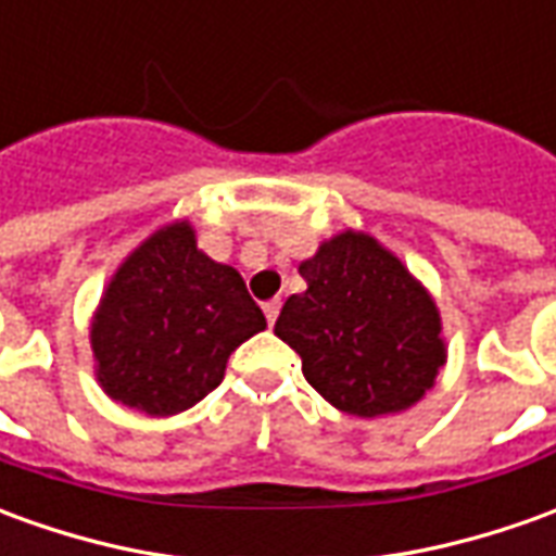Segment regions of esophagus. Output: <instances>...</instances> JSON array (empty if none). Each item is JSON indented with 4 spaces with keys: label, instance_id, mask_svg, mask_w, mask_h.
<instances>
[{
    "label": "esophagus",
    "instance_id": "34e87169",
    "mask_svg": "<svg viewBox=\"0 0 556 556\" xmlns=\"http://www.w3.org/2000/svg\"><path fill=\"white\" fill-rule=\"evenodd\" d=\"M279 301L277 298H274V301H267L265 304V316H267V325H274V321H277V316H279Z\"/></svg>",
    "mask_w": 556,
    "mask_h": 556
}]
</instances>
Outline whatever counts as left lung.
<instances>
[{
	"label": "left lung",
	"mask_w": 556,
	"mask_h": 556,
	"mask_svg": "<svg viewBox=\"0 0 556 556\" xmlns=\"http://www.w3.org/2000/svg\"><path fill=\"white\" fill-rule=\"evenodd\" d=\"M298 270L306 291L286 301L274 333L301 355L306 382L358 418L425 397L445 364L440 309L397 255L343 231Z\"/></svg>",
	"instance_id": "obj_1"
}]
</instances>
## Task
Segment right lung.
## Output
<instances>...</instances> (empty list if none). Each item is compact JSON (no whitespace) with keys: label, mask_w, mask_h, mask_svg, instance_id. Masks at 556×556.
Returning <instances> with one entry per match:
<instances>
[{"label":"right lung","mask_w":556,"mask_h":556,"mask_svg":"<svg viewBox=\"0 0 556 556\" xmlns=\"http://www.w3.org/2000/svg\"><path fill=\"white\" fill-rule=\"evenodd\" d=\"M265 328L243 277L198 250L184 219L159 228L116 267L89 340L104 394L165 418L207 397L228 355Z\"/></svg>","instance_id":"1"}]
</instances>
